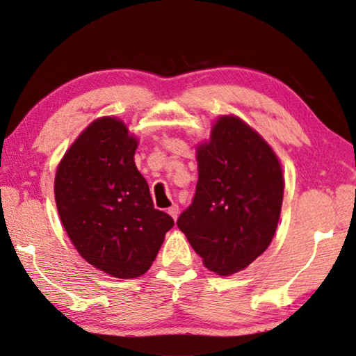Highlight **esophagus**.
I'll return each instance as SVG.
<instances>
[{"instance_id": "esophagus-1", "label": "esophagus", "mask_w": 356, "mask_h": 356, "mask_svg": "<svg viewBox=\"0 0 356 356\" xmlns=\"http://www.w3.org/2000/svg\"><path fill=\"white\" fill-rule=\"evenodd\" d=\"M167 212H169V216H170L173 220H177V218H178V213H179V207H178V204H173V206H170L169 209H167Z\"/></svg>"}]
</instances>
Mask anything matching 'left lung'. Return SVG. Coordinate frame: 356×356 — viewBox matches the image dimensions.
<instances>
[{"instance_id":"obj_1","label":"left lung","mask_w":356,"mask_h":356,"mask_svg":"<svg viewBox=\"0 0 356 356\" xmlns=\"http://www.w3.org/2000/svg\"><path fill=\"white\" fill-rule=\"evenodd\" d=\"M197 161L195 195L177 225L207 270L229 276L271 243L284 198L282 169L271 147L234 116L217 120Z\"/></svg>"}]
</instances>
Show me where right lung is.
<instances>
[{
  "instance_id": "right-lung-1",
  "label": "right lung",
  "mask_w": 356,
  "mask_h": 356,
  "mask_svg": "<svg viewBox=\"0 0 356 356\" xmlns=\"http://www.w3.org/2000/svg\"><path fill=\"white\" fill-rule=\"evenodd\" d=\"M138 140L116 118L92 122L56 173V203L80 256L119 279L139 277L156 259L173 218L155 209L135 164Z\"/></svg>"
}]
</instances>
